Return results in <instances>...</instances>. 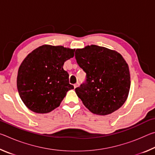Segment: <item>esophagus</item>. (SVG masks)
Here are the masks:
<instances>
[{"mask_svg":"<svg viewBox=\"0 0 155 155\" xmlns=\"http://www.w3.org/2000/svg\"><path fill=\"white\" fill-rule=\"evenodd\" d=\"M78 85H79V83H75L74 85V88H77V87H78Z\"/></svg>","mask_w":155,"mask_h":155,"instance_id":"esophagus-1","label":"esophagus"}]
</instances>
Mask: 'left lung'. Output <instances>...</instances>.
<instances>
[{"label": "left lung", "instance_id": "obj_1", "mask_svg": "<svg viewBox=\"0 0 155 155\" xmlns=\"http://www.w3.org/2000/svg\"><path fill=\"white\" fill-rule=\"evenodd\" d=\"M75 58L87 74L86 82L75 89L86 108L100 115L120 109L130 87L129 68L121 54L105 47L90 45L76 50Z\"/></svg>", "mask_w": 155, "mask_h": 155}]
</instances>
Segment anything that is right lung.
I'll list each match as a JSON object with an SVG mask.
<instances>
[{
	"label": "right lung",
	"mask_w": 155,
	"mask_h": 155,
	"mask_svg": "<svg viewBox=\"0 0 155 155\" xmlns=\"http://www.w3.org/2000/svg\"><path fill=\"white\" fill-rule=\"evenodd\" d=\"M75 49L63 46H41L28 54L18 69L17 87L24 104L37 114L58 107L67 92L74 89L64 62L74 57Z\"/></svg>",
	"instance_id": "1"
}]
</instances>
